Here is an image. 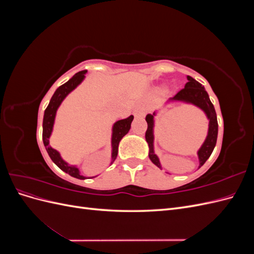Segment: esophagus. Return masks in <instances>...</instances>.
I'll return each instance as SVG.
<instances>
[{
  "mask_svg": "<svg viewBox=\"0 0 254 254\" xmlns=\"http://www.w3.org/2000/svg\"><path fill=\"white\" fill-rule=\"evenodd\" d=\"M133 113H134V117H136V118H143L146 111L144 108H135Z\"/></svg>",
  "mask_w": 254,
  "mask_h": 254,
  "instance_id": "esophagus-1",
  "label": "esophagus"
}]
</instances>
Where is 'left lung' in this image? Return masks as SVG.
Masks as SVG:
<instances>
[{
    "label": "left lung",
    "mask_w": 254,
    "mask_h": 254,
    "mask_svg": "<svg viewBox=\"0 0 254 254\" xmlns=\"http://www.w3.org/2000/svg\"><path fill=\"white\" fill-rule=\"evenodd\" d=\"M187 78L188 82L186 83V86H184V89L181 90L179 93L175 95L174 97L168 99L163 108H165L166 106L171 104L181 103L186 105H193L205 114L207 121H209V128H207V134L205 136V140L200 146V148L197 151L199 161L198 168H200L205 163V161L210 158L211 153L214 150L215 145H216L218 134V123L215 108L210 101L209 94H207L204 87L200 82H198L193 77H190V76H187ZM159 111L160 110H156L152 114L146 115L145 120L147 122V130H146L145 133V139L149 147L148 157L150 161L153 164L162 170L160 159L155 152V118L158 115Z\"/></svg>",
    "instance_id": "1"
}]
</instances>
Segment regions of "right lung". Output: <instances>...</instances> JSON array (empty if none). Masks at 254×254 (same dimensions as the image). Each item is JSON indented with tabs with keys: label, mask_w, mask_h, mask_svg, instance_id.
I'll return each instance as SVG.
<instances>
[{
	"label": "right lung",
	"mask_w": 254,
	"mask_h": 254,
	"mask_svg": "<svg viewBox=\"0 0 254 254\" xmlns=\"http://www.w3.org/2000/svg\"><path fill=\"white\" fill-rule=\"evenodd\" d=\"M86 73L87 71H81L76 73L71 79H68L63 86H60L55 93L53 94L50 104L47 107V109L44 111L43 115V124H42V140L43 144L45 146V149H47L50 158L52 161L55 163L61 171L68 174L70 176L74 177V178H77L80 180H84L86 177L80 174L79 168L77 165H71L68 164L66 161H64L61 157L60 152L56 149H54L51 144H50V137L52 135L54 124H55V119L57 110L64 101V98L71 93L73 90L77 88L79 84L86 78ZM133 121V115H130L128 119L125 120H120L115 122L112 126V133H111V163L114 162V160L118 157L119 152V144L121 140L124 137L131 127V123Z\"/></svg>",
	"instance_id": "obj_1"
}]
</instances>
